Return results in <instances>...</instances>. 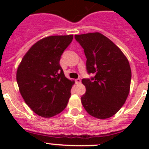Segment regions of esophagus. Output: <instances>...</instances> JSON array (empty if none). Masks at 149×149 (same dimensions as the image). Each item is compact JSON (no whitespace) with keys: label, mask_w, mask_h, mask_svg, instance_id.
I'll return each instance as SVG.
<instances>
[{"label":"esophagus","mask_w":149,"mask_h":149,"mask_svg":"<svg viewBox=\"0 0 149 149\" xmlns=\"http://www.w3.org/2000/svg\"><path fill=\"white\" fill-rule=\"evenodd\" d=\"M75 81H76V84H80L81 83V79H80V78L76 79Z\"/></svg>","instance_id":"obj_1"}]
</instances>
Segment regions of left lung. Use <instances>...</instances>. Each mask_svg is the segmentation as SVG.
<instances>
[{
  "instance_id": "1",
  "label": "left lung",
  "mask_w": 149,
  "mask_h": 149,
  "mask_svg": "<svg viewBox=\"0 0 149 149\" xmlns=\"http://www.w3.org/2000/svg\"><path fill=\"white\" fill-rule=\"evenodd\" d=\"M84 50L88 73L83 79L86 93L81 103L88 113L106 119L115 115L128 96L131 70L125 55L110 39L98 32L74 36Z\"/></svg>"
}]
</instances>
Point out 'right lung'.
<instances>
[{
	"mask_svg": "<svg viewBox=\"0 0 149 149\" xmlns=\"http://www.w3.org/2000/svg\"><path fill=\"white\" fill-rule=\"evenodd\" d=\"M72 39L73 35L43 38L32 45L18 65L16 80L21 95L39 116L53 117L66 107L74 81L65 77L60 60Z\"/></svg>",
	"mask_w": 149,
	"mask_h": 149,
	"instance_id": "add662e5",
	"label": "right lung"
}]
</instances>
